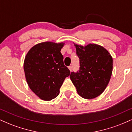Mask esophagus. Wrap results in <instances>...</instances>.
Instances as JSON below:
<instances>
[{
	"instance_id": "obj_1",
	"label": "esophagus",
	"mask_w": 132,
	"mask_h": 132,
	"mask_svg": "<svg viewBox=\"0 0 132 132\" xmlns=\"http://www.w3.org/2000/svg\"><path fill=\"white\" fill-rule=\"evenodd\" d=\"M68 68H69V70H70V71H72V66H69V67H68Z\"/></svg>"
}]
</instances>
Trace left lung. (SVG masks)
<instances>
[{
	"mask_svg": "<svg viewBox=\"0 0 132 132\" xmlns=\"http://www.w3.org/2000/svg\"><path fill=\"white\" fill-rule=\"evenodd\" d=\"M80 67L70 78L80 96L90 99L104 92L110 79L112 57L107 50L96 44L86 46L75 44Z\"/></svg>",
	"mask_w": 132,
	"mask_h": 132,
	"instance_id": "obj_1",
	"label": "left lung"
}]
</instances>
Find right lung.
<instances>
[{
	"label": "right lung",
	"mask_w": 132,
	"mask_h": 132,
	"mask_svg": "<svg viewBox=\"0 0 132 132\" xmlns=\"http://www.w3.org/2000/svg\"><path fill=\"white\" fill-rule=\"evenodd\" d=\"M63 45L50 42L38 43L30 50L25 58L23 69L28 85L44 101L56 97L65 78L70 75L61 53Z\"/></svg>",
	"instance_id": "right-lung-1"
}]
</instances>
